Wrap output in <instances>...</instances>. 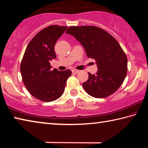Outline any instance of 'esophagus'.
Masks as SVG:
<instances>
[{
	"label": "esophagus",
	"mask_w": 148,
	"mask_h": 148,
	"mask_svg": "<svg viewBox=\"0 0 148 148\" xmlns=\"http://www.w3.org/2000/svg\"><path fill=\"white\" fill-rule=\"evenodd\" d=\"M72 72H73V73H74V74H77V73H79V72H80L79 70H76V69H73L72 71Z\"/></svg>",
	"instance_id": "esophagus-1"
}]
</instances>
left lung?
Returning a JSON list of instances; mask_svg holds the SVG:
<instances>
[{
  "label": "left lung",
  "instance_id": "8db88e82",
  "mask_svg": "<svg viewBox=\"0 0 148 148\" xmlns=\"http://www.w3.org/2000/svg\"><path fill=\"white\" fill-rule=\"evenodd\" d=\"M66 33L79 42L87 56L96 61V74L88 73V79L82 84L87 93L95 98H105L116 92L127 72V56L118 42L95 26L70 27Z\"/></svg>",
  "mask_w": 148,
  "mask_h": 148
}]
</instances>
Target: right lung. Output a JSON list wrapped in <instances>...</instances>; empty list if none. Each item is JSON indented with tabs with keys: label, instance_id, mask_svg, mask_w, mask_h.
Segmentation results:
<instances>
[{
	"label": "right lung",
	"instance_id": "1",
	"mask_svg": "<svg viewBox=\"0 0 148 148\" xmlns=\"http://www.w3.org/2000/svg\"><path fill=\"white\" fill-rule=\"evenodd\" d=\"M67 27L51 25L42 29L27 46L20 71L25 86L35 98L44 102L58 99L63 94L70 70H51L49 61L56 58L54 47Z\"/></svg>",
	"mask_w": 148,
	"mask_h": 148
}]
</instances>
